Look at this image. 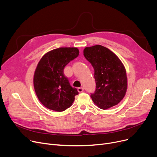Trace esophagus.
<instances>
[{
	"mask_svg": "<svg viewBox=\"0 0 157 157\" xmlns=\"http://www.w3.org/2000/svg\"><path fill=\"white\" fill-rule=\"evenodd\" d=\"M78 92H79V93L83 92L84 91V88H83V87H79V88H78Z\"/></svg>",
	"mask_w": 157,
	"mask_h": 157,
	"instance_id": "34e87169",
	"label": "esophagus"
}]
</instances>
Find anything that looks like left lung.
I'll use <instances>...</instances> for the list:
<instances>
[{"mask_svg":"<svg viewBox=\"0 0 157 157\" xmlns=\"http://www.w3.org/2000/svg\"><path fill=\"white\" fill-rule=\"evenodd\" d=\"M83 55L94 69L96 90L91 94L94 104L102 109L117 105L127 90L126 70L121 61L110 49L98 44L86 47Z\"/></svg>","mask_w":157,"mask_h":157,"instance_id":"8db88e82","label":"left lung"}]
</instances>
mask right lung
Instances as JSON below:
<instances>
[{
	"mask_svg": "<svg viewBox=\"0 0 157 157\" xmlns=\"http://www.w3.org/2000/svg\"><path fill=\"white\" fill-rule=\"evenodd\" d=\"M77 48H59L46 53L39 62L34 75V87L39 101L49 109L63 111L78 94L63 73L64 67L79 55Z\"/></svg>",
	"mask_w": 157,
	"mask_h": 157,
	"instance_id": "add662e5",
	"label": "right lung"
}]
</instances>
